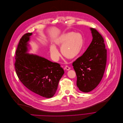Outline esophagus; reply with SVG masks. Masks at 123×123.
<instances>
[{"label": "esophagus", "mask_w": 123, "mask_h": 123, "mask_svg": "<svg viewBox=\"0 0 123 123\" xmlns=\"http://www.w3.org/2000/svg\"><path fill=\"white\" fill-rule=\"evenodd\" d=\"M64 69H66V70H69L70 69V67L69 66H68V65H66L64 67Z\"/></svg>", "instance_id": "34e87169"}]
</instances>
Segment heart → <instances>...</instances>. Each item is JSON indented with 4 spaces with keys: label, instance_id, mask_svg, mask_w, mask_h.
I'll return each mask as SVG.
<instances>
[{
    "label": "heart",
    "instance_id": "1",
    "mask_svg": "<svg viewBox=\"0 0 123 123\" xmlns=\"http://www.w3.org/2000/svg\"><path fill=\"white\" fill-rule=\"evenodd\" d=\"M54 43L57 45H62L61 50L64 56L68 59H74L80 53L83 45V39L79 33L69 32L60 36ZM50 52L53 60L57 61L59 59L60 53L55 46H50Z\"/></svg>",
    "mask_w": 123,
    "mask_h": 123
}]
</instances>
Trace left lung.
Returning a JSON list of instances; mask_svg holds the SVG:
<instances>
[{
  "label": "left lung",
  "instance_id": "1",
  "mask_svg": "<svg viewBox=\"0 0 123 123\" xmlns=\"http://www.w3.org/2000/svg\"><path fill=\"white\" fill-rule=\"evenodd\" d=\"M92 40L84 54L72 63L77 77V85L80 91L88 92L101 81L107 62V49L102 35L91 28Z\"/></svg>",
  "mask_w": 123,
  "mask_h": 123
}]
</instances>
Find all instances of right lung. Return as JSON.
<instances>
[{
	"mask_svg": "<svg viewBox=\"0 0 123 123\" xmlns=\"http://www.w3.org/2000/svg\"><path fill=\"white\" fill-rule=\"evenodd\" d=\"M32 33L20 39L15 53V69L21 82L35 94L45 98L53 96L64 73L60 64L33 54H27Z\"/></svg>",
	"mask_w": 123,
	"mask_h": 123,
	"instance_id": "add662e5",
	"label": "right lung"
}]
</instances>
